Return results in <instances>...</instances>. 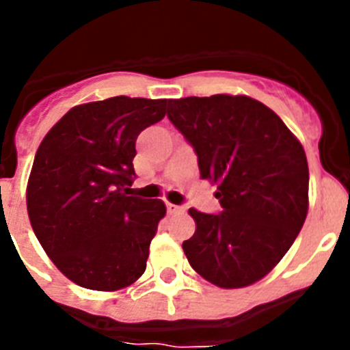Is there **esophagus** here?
Masks as SVG:
<instances>
[{
	"label": "esophagus",
	"mask_w": 350,
	"mask_h": 350,
	"mask_svg": "<svg viewBox=\"0 0 350 350\" xmlns=\"http://www.w3.org/2000/svg\"><path fill=\"white\" fill-rule=\"evenodd\" d=\"M166 210H168V213H173V215H182L185 212L184 206L173 205V203H166Z\"/></svg>",
	"instance_id": "34e87169"
}]
</instances>
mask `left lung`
<instances>
[{
	"label": "left lung",
	"mask_w": 350,
	"mask_h": 350,
	"mask_svg": "<svg viewBox=\"0 0 350 350\" xmlns=\"http://www.w3.org/2000/svg\"><path fill=\"white\" fill-rule=\"evenodd\" d=\"M168 119L193 145L200 175L217 184L219 213L189 208L182 243L191 267L224 289L261 280L284 258L308 212V165L298 138L249 96L168 100Z\"/></svg>",
	"instance_id": "1"
}]
</instances>
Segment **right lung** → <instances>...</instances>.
Returning <instances> with one entry per match:
<instances>
[{"label":"right lung","instance_id":"add662e5","mask_svg":"<svg viewBox=\"0 0 350 350\" xmlns=\"http://www.w3.org/2000/svg\"><path fill=\"white\" fill-rule=\"evenodd\" d=\"M166 100L116 96L73 107L45 135L27 180L38 242L85 289L131 286L166 213L161 200L129 196L138 135L159 122Z\"/></svg>","mask_w":350,"mask_h":350}]
</instances>
